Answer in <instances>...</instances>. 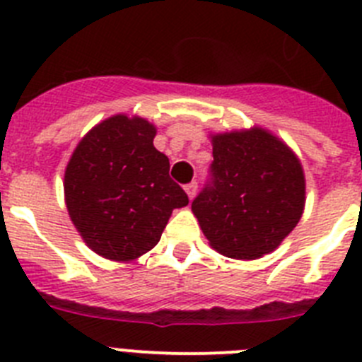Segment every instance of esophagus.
Returning <instances> with one entry per match:
<instances>
[{
	"label": "esophagus",
	"mask_w": 362,
	"mask_h": 362,
	"mask_svg": "<svg viewBox=\"0 0 362 362\" xmlns=\"http://www.w3.org/2000/svg\"><path fill=\"white\" fill-rule=\"evenodd\" d=\"M185 192H187L190 199H194V197H196V194H197V183H196V181L188 183L187 187H185Z\"/></svg>",
	"instance_id": "esophagus-1"
}]
</instances>
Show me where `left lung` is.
<instances>
[{
  "label": "left lung",
  "instance_id": "1",
  "mask_svg": "<svg viewBox=\"0 0 362 362\" xmlns=\"http://www.w3.org/2000/svg\"><path fill=\"white\" fill-rule=\"evenodd\" d=\"M210 174L192 212L212 248L233 259L276 250L305 209L296 153L263 129L212 137Z\"/></svg>",
  "mask_w": 362,
  "mask_h": 362
}]
</instances>
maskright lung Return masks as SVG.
I'll return each mask as SVG.
<instances>
[{
  "mask_svg": "<svg viewBox=\"0 0 362 362\" xmlns=\"http://www.w3.org/2000/svg\"><path fill=\"white\" fill-rule=\"evenodd\" d=\"M153 137L148 121L114 116L74 150L65 170V203L95 254L114 261L146 254L161 239L172 210L188 204Z\"/></svg>",
  "mask_w": 362,
  "mask_h": 362,
  "instance_id": "1",
  "label": "right lung"
}]
</instances>
